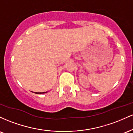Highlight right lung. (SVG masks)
Masks as SVG:
<instances>
[{"instance_id":"right-lung-1","label":"right lung","mask_w":133,"mask_h":133,"mask_svg":"<svg viewBox=\"0 0 133 133\" xmlns=\"http://www.w3.org/2000/svg\"><path fill=\"white\" fill-rule=\"evenodd\" d=\"M46 92H34V93H36V94H44V93H46Z\"/></svg>"}]
</instances>
